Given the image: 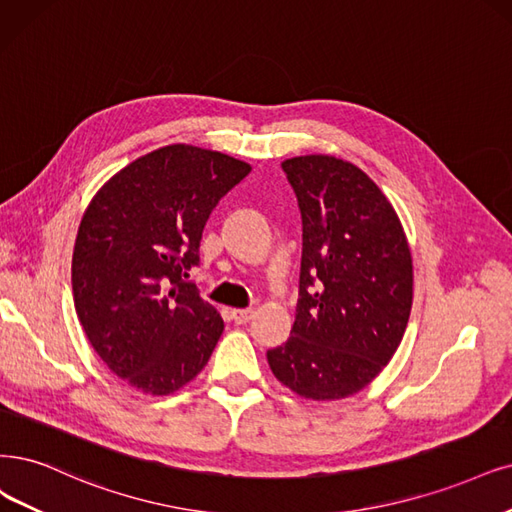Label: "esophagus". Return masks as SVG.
<instances>
[{"mask_svg":"<svg viewBox=\"0 0 512 512\" xmlns=\"http://www.w3.org/2000/svg\"><path fill=\"white\" fill-rule=\"evenodd\" d=\"M253 318V310H232V320L236 325H246Z\"/></svg>","mask_w":512,"mask_h":512,"instance_id":"esophagus-1","label":"esophagus"}]
</instances>
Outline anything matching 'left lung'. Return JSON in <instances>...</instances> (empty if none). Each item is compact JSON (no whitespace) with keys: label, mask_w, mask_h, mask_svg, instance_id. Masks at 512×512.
<instances>
[{"label":"left lung","mask_w":512,"mask_h":512,"mask_svg":"<svg viewBox=\"0 0 512 512\" xmlns=\"http://www.w3.org/2000/svg\"><path fill=\"white\" fill-rule=\"evenodd\" d=\"M304 223L299 301L285 346L268 350L276 380L310 401L361 392L407 329L413 261L394 206L348 160L282 162Z\"/></svg>","instance_id":"8db88e82"}]
</instances>
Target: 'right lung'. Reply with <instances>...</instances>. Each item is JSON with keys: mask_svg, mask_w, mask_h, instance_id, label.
<instances>
[{"mask_svg": "<svg viewBox=\"0 0 512 512\" xmlns=\"http://www.w3.org/2000/svg\"><path fill=\"white\" fill-rule=\"evenodd\" d=\"M251 173L221 151L166 145L118 170L86 206L71 261L73 304L101 361L143 394L204 369L221 314L185 282L217 202Z\"/></svg>", "mask_w": 512, "mask_h": 512, "instance_id": "obj_1", "label": "right lung"}]
</instances>
